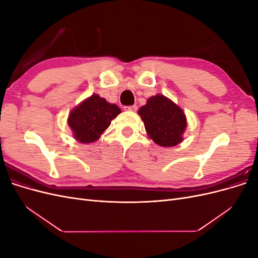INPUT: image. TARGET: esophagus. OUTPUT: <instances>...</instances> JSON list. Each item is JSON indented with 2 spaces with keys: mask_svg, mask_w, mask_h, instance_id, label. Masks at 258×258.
Wrapping results in <instances>:
<instances>
[{
  "mask_svg": "<svg viewBox=\"0 0 258 258\" xmlns=\"http://www.w3.org/2000/svg\"><path fill=\"white\" fill-rule=\"evenodd\" d=\"M124 110L126 111H131V112H136L138 110L137 105H130V106H124Z\"/></svg>",
  "mask_w": 258,
  "mask_h": 258,
  "instance_id": "1",
  "label": "esophagus"
}]
</instances>
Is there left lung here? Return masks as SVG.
<instances>
[{"label":"left lung","mask_w":258,"mask_h":258,"mask_svg":"<svg viewBox=\"0 0 258 258\" xmlns=\"http://www.w3.org/2000/svg\"><path fill=\"white\" fill-rule=\"evenodd\" d=\"M148 137L159 146H175L183 141L187 121L182 108L162 95L147 100L139 110Z\"/></svg>","instance_id":"left-lung-1"}]
</instances>
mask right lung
<instances>
[{"instance_id":"1","label":"right lung","mask_w":258,"mask_h":258,"mask_svg":"<svg viewBox=\"0 0 258 258\" xmlns=\"http://www.w3.org/2000/svg\"><path fill=\"white\" fill-rule=\"evenodd\" d=\"M120 112L116 104L108 103L99 95H92L73 108L69 115L68 124L77 141L92 143L97 141Z\"/></svg>"}]
</instances>
